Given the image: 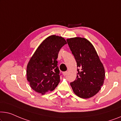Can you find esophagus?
Instances as JSON below:
<instances>
[{"label":"esophagus","mask_w":121,"mask_h":121,"mask_svg":"<svg viewBox=\"0 0 121 121\" xmlns=\"http://www.w3.org/2000/svg\"><path fill=\"white\" fill-rule=\"evenodd\" d=\"M67 73H68V72L67 71L64 72H63V75H64V76H65V75H66L67 74Z\"/></svg>","instance_id":"1"}]
</instances>
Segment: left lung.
I'll use <instances>...</instances> for the list:
<instances>
[{"instance_id": "8db88e82", "label": "left lung", "mask_w": 121, "mask_h": 121, "mask_svg": "<svg viewBox=\"0 0 121 121\" xmlns=\"http://www.w3.org/2000/svg\"><path fill=\"white\" fill-rule=\"evenodd\" d=\"M77 62L78 75L71 82L77 96L89 98L99 91L105 79V69L92 44L85 38L76 37L67 39Z\"/></svg>"}]
</instances>
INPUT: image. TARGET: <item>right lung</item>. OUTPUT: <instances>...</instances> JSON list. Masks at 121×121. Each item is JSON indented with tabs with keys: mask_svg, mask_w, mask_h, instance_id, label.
<instances>
[{
	"mask_svg": "<svg viewBox=\"0 0 121 121\" xmlns=\"http://www.w3.org/2000/svg\"><path fill=\"white\" fill-rule=\"evenodd\" d=\"M67 42L64 37L51 35L39 44L26 67V79L31 89L42 95L54 90L60 82L56 59Z\"/></svg>",
	"mask_w": 121,
	"mask_h": 121,
	"instance_id": "add662e5",
	"label": "right lung"
}]
</instances>
